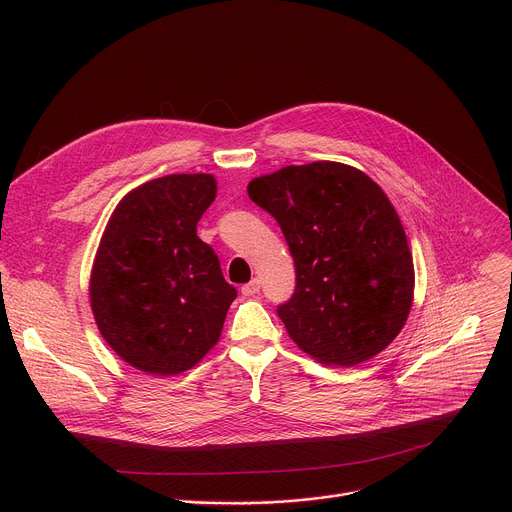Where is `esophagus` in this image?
Masks as SVG:
<instances>
[{"label": "esophagus", "mask_w": 512, "mask_h": 512, "mask_svg": "<svg viewBox=\"0 0 512 512\" xmlns=\"http://www.w3.org/2000/svg\"><path fill=\"white\" fill-rule=\"evenodd\" d=\"M259 289H261V283H259V279H251L249 283H245L243 287H241V294L243 296H255V294H259Z\"/></svg>", "instance_id": "esophagus-1"}]
</instances>
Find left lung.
Here are the masks:
<instances>
[{
	"instance_id": "1",
	"label": "left lung",
	"mask_w": 512,
	"mask_h": 512,
	"mask_svg": "<svg viewBox=\"0 0 512 512\" xmlns=\"http://www.w3.org/2000/svg\"><path fill=\"white\" fill-rule=\"evenodd\" d=\"M247 192L279 223L296 263V294L277 308L289 338L344 369L385 350L409 318L415 271L383 188L322 160L253 178Z\"/></svg>"
}]
</instances>
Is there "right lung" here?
Returning a JSON list of instances; mask_svg holds the SVG:
<instances>
[{
	"mask_svg": "<svg viewBox=\"0 0 512 512\" xmlns=\"http://www.w3.org/2000/svg\"><path fill=\"white\" fill-rule=\"evenodd\" d=\"M212 174H170L127 192L103 231L89 300L105 342L133 369L174 377L221 338L237 289L196 225Z\"/></svg>",
	"mask_w": 512,
	"mask_h": 512,
	"instance_id": "add662e5",
	"label": "right lung"
}]
</instances>
